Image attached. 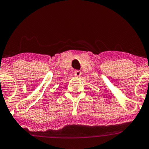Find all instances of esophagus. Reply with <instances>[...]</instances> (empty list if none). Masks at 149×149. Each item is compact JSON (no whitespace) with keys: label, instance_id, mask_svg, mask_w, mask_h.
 Segmentation results:
<instances>
[{"label":"esophagus","instance_id":"esophagus-1","mask_svg":"<svg viewBox=\"0 0 149 149\" xmlns=\"http://www.w3.org/2000/svg\"><path fill=\"white\" fill-rule=\"evenodd\" d=\"M81 74H82V72H81V71H79V70H75L74 72V74L76 77H79Z\"/></svg>","mask_w":149,"mask_h":149}]
</instances>
